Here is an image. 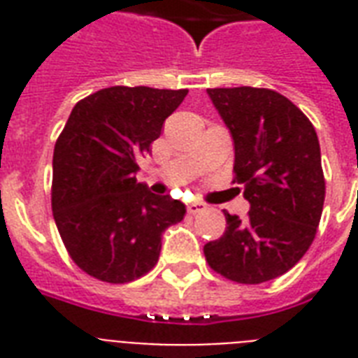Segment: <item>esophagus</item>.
Masks as SVG:
<instances>
[{"mask_svg":"<svg viewBox=\"0 0 358 358\" xmlns=\"http://www.w3.org/2000/svg\"><path fill=\"white\" fill-rule=\"evenodd\" d=\"M206 204L204 202H191L189 206H187V212L191 213V215H195V213H202V212H206Z\"/></svg>","mask_w":358,"mask_h":358,"instance_id":"1","label":"esophagus"}]
</instances>
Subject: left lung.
<instances>
[{
	"mask_svg": "<svg viewBox=\"0 0 358 358\" xmlns=\"http://www.w3.org/2000/svg\"><path fill=\"white\" fill-rule=\"evenodd\" d=\"M234 139L232 184L243 185L247 217L224 212L227 229L204 245L208 266L238 284L289 271L316 238L325 176L316 129L280 92L258 87L208 89Z\"/></svg>",
	"mask_w": 358,
	"mask_h": 358,
	"instance_id": "1",
	"label": "left lung"
}]
</instances>
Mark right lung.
<instances>
[{
	"label": "right lung",
	"mask_w": 358,
	"mask_h": 358,
	"mask_svg": "<svg viewBox=\"0 0 358 358\" xmlns=\"http://www.w3.org/2000/svg\"><path fill=\"white\" fill-rule=\"evenodd\" d=\"M187 89L115 85L76 103L53 150L52 210L70 258L109 284L143 277L157 264L162 232L185 215L169 195L137 184L150 152Z\"/></svg>",
	"instance_id": "add662e5"
}]
</instances>
